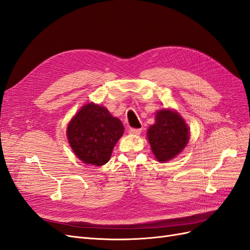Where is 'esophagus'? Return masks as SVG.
<instances>
[{"label":"esophagus","instance_id":"1","mask_svg":"<svg viewBox=\"0 0 250 250\" xmlns=\"http://www.w3.org/2000/svg\"><path fill=\"white\" fill-rule=\"evenodd\" d=\"M129 133L131 134H140L141 129L140 128H129Z\"/></svg>","mask_w":250,"mask_h":250}]
</instances>
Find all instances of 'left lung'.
I'll return each instance as SVG.
<instances>
[{
	"label": "left lung",
	"mask_w": 250,
	"mask_h": 250,
	"mask_svg": "<svg viewBox=\"0 0 250 250\" xmlns=\"http://www.w3.org/2000/svg\"><path fill=\"white\" fill-rule=\"evenodd\" d=\"M155 116V123L149 127L147 138L156 160L165 163L184 150L190 138V129L177 111L161 109Z\"/></svg>",
	"instance_id": "8db88e82"
}]
</instances>
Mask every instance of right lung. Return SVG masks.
Wrapping results in <instances>:
<instances>
[{
    "mask_svg": "<svg viewBox=\"0 0 250 250\" xmlns=\"http://www.w3.org/2000/svg\"><path fill=\"white\" fill-rule=\"evenodd\" d=\"M124 133L122 122L104 106L88 103L73 117L66 135L74 153L84 164L105 165Z\"/></svg>",
    "mask_w": 250,
    "mask_h": 250,
    "instance_id": "add662e5",
    "label": "right lung"
}]
</instances>
